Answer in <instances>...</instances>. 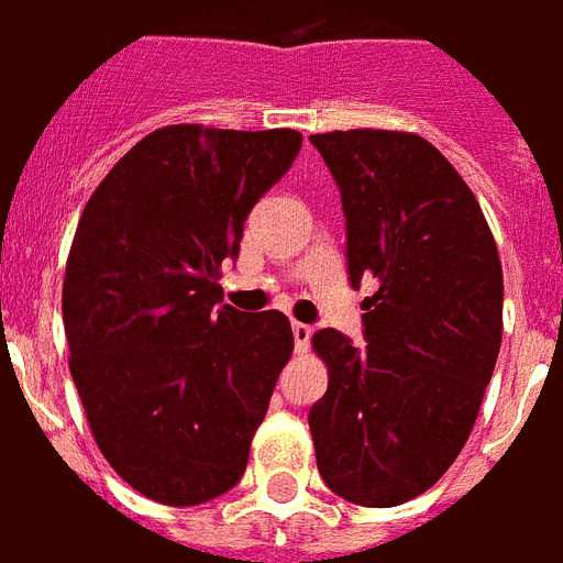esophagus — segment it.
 <instances>
[{
	"label": "esophagus",
	"mask_w": 563,
	"mask_h": 563,
	"mask_svg": "<svg viewBox=\"0 0 563 563\" xmlns=\"http://www.w3.org/2000/svg\"><path fill=\"white\" fill-rule=\"evenodd\" d=\"M310 334H313V328L305 325V322H294V340H296V349H299V352H308Z\"/></svg>",
	"instance_id": "obj_1"
}]
</instances>
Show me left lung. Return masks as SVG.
Returning a JSON list of instances; mask_svg holds the SVG:
<instances>
[{
    "label": "left lung",
    "instance_id": "left-lung-1",
    "mask_svg": "<svg viewBox=\"0 0 563 563\" xmlns=\"http://www.w3.org/2000/svg\"><path fill=\"white\" fill-rule=\"evenodd\" d=\"M345 211L366 349L313 334L328 393L310 407L317 467L343 500L389 509L433 488L465 448L503 340V267L474 191L401 130L310 136Z\"/></svg>",
    "mask_w": 563,
    "mask_h": 563
}]
</instances>
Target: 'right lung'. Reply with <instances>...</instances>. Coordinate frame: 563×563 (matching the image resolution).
Masks as SVG:
<instances>
[{"label": "right lung", "instance_id": "right-lung-1", "mask_svg": "<svg viewBox=\"0 0 563 563\" xmlns=\"http://www.w3.org/2000/svg\"><path fill=\"white\" fill-rule=\"evenodd\" d=\"M299 147L287 128L170 124L84 206L63 276L69 372L103 460L151 500L197 506L244 476L294 331L282 310L220 305L218 278Z\"/></svg>", "mask_w": 563, "mask_h": 563}]
</instances>
